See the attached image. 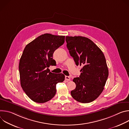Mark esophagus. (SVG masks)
<instances>
[{
    "instance_id": "esophagus-1",
    "label": "esophagus",
    "mask_w": 129,
    "mask_h": 129,
    "mask_svg": "<svg viewBox=\"0 0 129 129\" xmlns=\"http://www.w3.org/2000/svg\"><path fill=\"white\" fill-rule=\"evenodd\" d=\"M65 80L67 81H69L70 80V78L68 76H65Z\"/></svg>"
}]
</instances>
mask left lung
Instances as JSON below:
<instances>
[{
  "label": "left lung",
  "instance_id": "8db88e82",
  "mask_svg": "<svg viewBox=\"0 0 129 129\" xmlns=\"http://www.w3.org/2000/svg\"><path fill=\"white\" fill-rule=\"evenodd\" d=\"M66 41L76 64L83 66L79 77L73 79L76 87L71 95L82 103L93 102L103 92L109 75L104 54L92 41L84 37L66 36Z\"/></svg>",
  "mask_w": 129,
  "mask_h": 129
}]
</instances>
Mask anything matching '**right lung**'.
Listing matches in <instances>:
<instances>
[{
  "label": "right lung",
  "mask_w": 129,
  "mask_h": 129,
  "mask_svg": "<svg viewBox=\"0 0 129 129\" xmlns=\"http://www.w3.org/2000/svg\"><path fill=\"white\" fill-rule=\"evenodd\" d=\"M64 42V36L44 34L24 48L19 64L20 84L33 101L38 103L49 101L56 94V84L64 81L63 74L52 73L48 68L56 65L53 53Z\"/></svg>",
  "instance_id": "add662e5"
}]
</instances>
